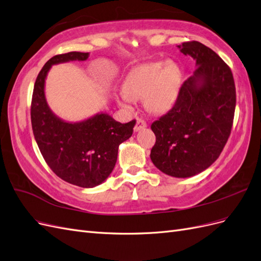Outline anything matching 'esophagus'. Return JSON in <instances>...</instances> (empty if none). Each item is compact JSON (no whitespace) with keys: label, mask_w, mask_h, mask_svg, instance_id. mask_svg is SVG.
<instances>
[{"label":"esophagus","mask_w":261,"mask_h":261,"mask_svg":"<svg viewBox=\"0 0 261 261\" xmlns=\"http://www.w3.org/2000/svg\"><path fill=\"white\" fill-rule=\"evenodd\" d=\"M147 127V123L144 121V120H140V118H138L137 122H136V125L135 127H134V130L135 132H139L141 129H144Z\"/></svg>","instance_id":"obj_1"}]
</instances>
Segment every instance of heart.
I'll use <instances>...</instances> for the list:
<instances>
[{"label":"heart","mask_w":261,"mask_h":261,"mask_svg":"<svg viewBox=\"0 0 261 261\" xmlns=\"http://www.w3.org/2000/svg\"><path fill=\"white\" fill-rule=\"evenodd\" d=\"M183 73L174 61H158L132 69L123 84L117 103L130 110L133 101L143 99L148 112L164 114L175 105L180 91Z\"/></svg>","instance_id":"obj_1"}]
</instances>
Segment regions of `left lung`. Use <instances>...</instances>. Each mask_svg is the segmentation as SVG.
Instances as JSON below:
<instances>
[{"instance_id": "1", "label": "left lung", "mask_w": 261, "mask_h": 261, "mask_svg": "<svg viewBox=\"0 0 261 261\" xmlns=\"http://www.w3.org/2000/svg\"><path fill=\"white\" fill-rule=\"evenodd\" d=\"M196 61L194 74L180 87L170 111L152 123V163L170 176L199 174L215 162L231 134L236 92L230 67L208 46L191 41L177 45Z\"/></svg>"}]
</instances>
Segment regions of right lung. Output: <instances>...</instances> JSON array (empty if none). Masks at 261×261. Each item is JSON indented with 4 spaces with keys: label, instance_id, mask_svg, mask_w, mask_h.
I'll use <instances>...</instances> for the list:
<instances>
[{
    "label": "right lung",
    "instance_id": "add662e5",
    "mask_svg": "<svg viewBox=\"0 0 261 261\" xmlns=\"http://www.w3.org/2000/svg\"><path fill=\"white\" fill-rule=\"evenodd\" d=\"M89 53L55 55L39 73L31 100V125L46 164L63 180L84 188L98 186L111 174L118 146L133 135L136 121L122 124L108 113L70 123L55 115L45 99L44 84L52 65L86 61Z\"/></svg>",
    "mask_w": 261,
    "mask_h": 261
}]
</instances>
